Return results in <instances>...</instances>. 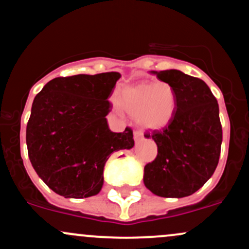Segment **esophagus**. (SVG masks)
Masks as SVG:
<instances>
[{
    "label": "esophagus",
    "mask_w": 249,
    "mask_h": 249,
    "mask_svg": "<svg viewBox=\"0 0 249 249\" xmlns=\"http://www.w3.org/2000/svg\"><path fill=\"white\" fill-rule=\"evenodd\" d=\"M133 139H135V142H139L143 139V133L139 132V131H135L133 132Z\"/></svg>",
    "instance_id": "1"
}]
</instances>
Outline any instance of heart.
<instances>
[{"label":"heart","mask_w":249,"mask_h":249,"mask_svg":"<svg viewBox=\"0 0 249 249\" xmlns=\"http://www.w3.org/2000/svg\"><path fill=\"white\" fill-rule=\"evenodd\" d=\"M116 106L133 116L144 130L160 131L168 127L177 111V94L173 85L160 80L156 83L127 85L120 89Z\"/></svg>","instance_id":"1"}]
</instances>
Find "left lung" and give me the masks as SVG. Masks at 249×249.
<instances>
[{
  "instance_id": "left-lung-1",
  "label": "left lung",
  "mask_w": 249,
  "mask_h": 249,
  "mask_svg": "<svg viewBox=\"0 0 249 249\" xmlns=\"http://www.w3.org/2000/svg\"><path fill=\"white\" fill-rule=\"evenodd\" d=\"M151 73L173 85L177 111L168 127L145 135L157 144L158 154L144 168L143 181L160 197H185L200 189L217 166L222 144L218 104L201 79L178 70Z\"/></svg>"
}]
</instances>
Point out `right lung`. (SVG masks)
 <instances>
[{"label": "right lung", "mask_w": 249, "mask_h": 249, "mask_svg": "<svg viewBox=\"0 0 249 249\" xmlns=\"http://www.w3.org/2000/svg\"><path fill=\"white\" fill-rule=\"evenodd\" d=\"M118 72L55 78L32 105L26 142L31 163L54 193L66 198L99 194L112 152L132 149V130L112 132L107 102Z\"/></svg>", "instance_id": "add662e5"}]
</instances>
